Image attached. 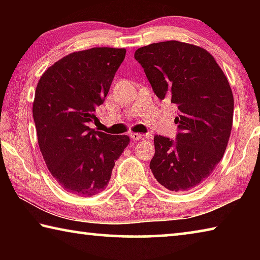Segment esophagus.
<instances>
[{"mask_svg":"<svg viewBox=\"0 0 260 260\" xmlns=\"http://www.w3.org/2000/svg\"><path fill=\"white\" fill-rule=\"evenodd\" d=\"M143 138V135L141 133H131V139L134 141H139Z\"/></svg>","mask_w":260,"mask_h":260,"instance_id":"1","label":"esophagus"}]
</instances>
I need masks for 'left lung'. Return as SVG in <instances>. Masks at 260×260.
Wrapping results in <instances>:
<instances>
[{
  "label": "left lung",
  "mask_w": 260,
  "mask_h": 260,
  "mask_svg": "<svg viewBox=\"0 0 260 260\" xmlns=\"http://www.w3.org/2000/svg\"><path fill=\"white\" fill-rule=\"evenodd\" d=\"M134 57L157 98L178 107L177 140L155 136L151 172L171 191L191 190L210 177L227 148L234 112L228 79L208 50L191 43H151Z\"/></svg>",
  "instance_id": "8db88e82"
}]
</instances>
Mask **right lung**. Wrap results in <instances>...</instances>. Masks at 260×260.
<instances>
[{
  "instance_id": "1",
  "label": "right lung",
  "mask_w": 260,
  "mask_h": 260,
  "mask_svg": "<svg viewBox=\"0 0 260 260\" xmlns=\"http://www.w3.org/2000/svg\"><path fill=\"white\" fill-rule=\"evenodd\" d=\"M124 48L76 51L48 68L38 82L33 118L46 165L65 191L90 197L107 188L114 162L128 146L127 135L90 128L103 104Z\"/></svg>"
}]
</instances>
